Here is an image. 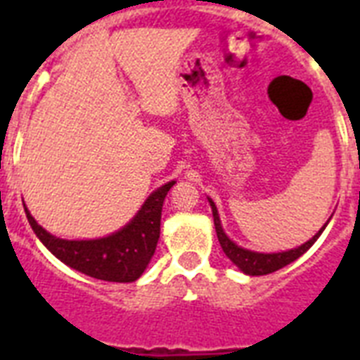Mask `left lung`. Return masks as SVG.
I'll list each match as a JSON object with an SVG mask.
<instances>
[{
	"instance_id": "1",
	"label": "left lung",
	"mask_w": 360,
	"mask_h": 360,
	"mask_svg": "<svg viewBox=\"0 0 360 360\" xmlns=\"http://www.w3.org/2000/svg\"><path fill=\"white\" fill-rule=\"evenodd\" d=\"M209 200V205H211V211H213V220H214V230H217V237H219V243L222 246V250L224 254L231 259L233 265L239 267V271H243L248 276H262V274H269L274 273V271H278V269L285 267V265H290L291 262H295L297 257H301L304 252L310 248V246L318 240V237L323 233L325 226L329 224V220H327V224L321 228V230L316 233L310 240H307L304 245L297 246V248H291V250H284V252H271V254H265V252H254L248 250V248H243L237 243L230 239V237L226 236L224 228H222V222H220L219 211H217V205L211 198Z\"/></svg>"
}]
</instances>
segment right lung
I'll return each mask as SVG.
<instances>
[{
	"label": "right lung",
	"instance_id": "add662e5",
	"mask_svg": "<svg viewBox=\"0 0 360 360\" xmlns=\"http://www.w3.org/2000/svg\"><path fill=\"white\" fill-rule=\"evenodd\" d=\"M175 181H169L149 194L129 224L98 239H59L48 233L25 209V217L42 245L65 265L106 282H134L151 262L158 237L162 203Z\"/></svg>",
	"mask_w": 360,
	"mask_h": 360
}]
</instances>
